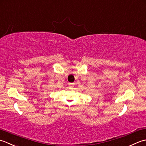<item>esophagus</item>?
I'll use <instances>...</instances> for the list:
<instances>
[{
	"mask_svg": "<svg viewBox=\"0 0 146 146\" xmlns=\"http://www.w3.org/2000/svg\"><path fill=\"white\" fill-rule=\"evenodd\" d=\"M73 86H74V83H69V86L70 88H72V87H73Z\"/></svg>",
	"mask_w": 146,
	"mask_h": 146,
	"instance_id": "1",
	"label": "esophagus"
}]
</instances>
